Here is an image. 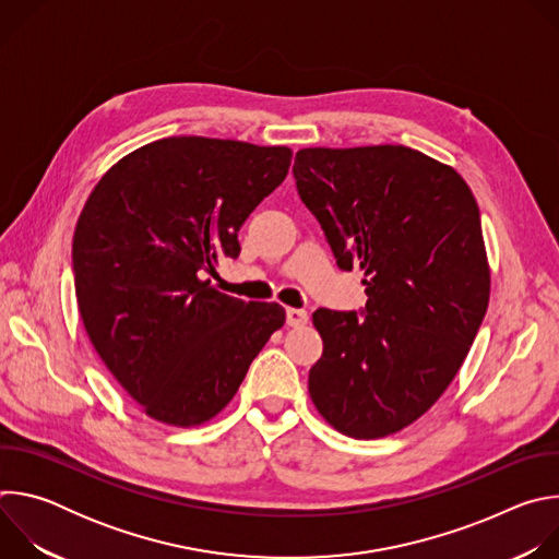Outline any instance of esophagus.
Returning a JSON list of instances; mask_svg holds the SVG:
<instances>
[{
    "label": "esophagus",
    "instance_id": "34e87169",
    "mask_svg": "<svg viewBox=\"0 0 559 559\" xmlns=\"http://www.w3.org/2000/svg\"><path fill=\"white\" fill-rule=\"evenodd\" d=\"M309 321V313L305 309H296V307H287V325L289 328H302Z\"/></svg>",
    "mask_w": 559,
    "mask_h": 559
}]
</instances>
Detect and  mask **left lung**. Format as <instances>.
Segmentation results:
<instances>
[{"mask_svg": "<svg viewBox=\"0 0 559 559\" xmlns=\"http://www.w3.org/2000/svg\"><path fill=\"white\" fill-rule=\"evenodd\" d=\"M302 203L367 305L316 309L323 356L309 395L336 431L373 440L427 414L462 367L489 305L480 210L466 181L405 145L302 147Z\"/></svg>", "mask_w": 559, "mask_h": 559, "instance_id": "obj_1", "label": "left lung"}]
</instances>
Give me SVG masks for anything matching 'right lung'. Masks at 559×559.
I'll return each mask as SVG.
<instances>
[{"mask_svg": "<svg viewBox=\"0 0 559 559\" xmlns=\"http://www.w3.org/2000/svg\"><path fill=\"white\" fill-rule=\"evenodd\" d=\"M289 164L285 145L158 139L117 162L79 214V313L104 365L150 418L183 429L210 423L283 328L278 302H243L205 274L238 257V229Z\"/></svg>", "mask_w": 559, "mask_h": 559, "instance_id": "right-lung-1", "label": "right lung"}]
</instances>
